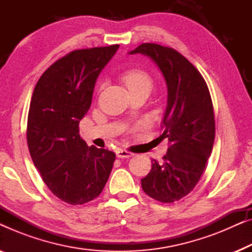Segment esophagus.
I'll use <instances>...</instances> for the list:
<instances>
[{"mask_svg": "<svg viewBox=\"0 0 252 252\" xmlns=\"http://www.w3.org/2000/svg\"><path fill=\"white\" fill-rule=\"evenodd\" d=\"M116 155H117V157H118V158H129V157L133 156L132 153H129V151L124 150V149L117 150Z\"/></svg>", "mask_w": 252, "mask_h": 252, "instance_id": "34e87169", "label": "esophagus"}]
</instances>
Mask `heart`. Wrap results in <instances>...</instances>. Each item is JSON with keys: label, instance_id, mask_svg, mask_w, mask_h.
<instances>
[{"label": "heart", "instance_id": "heart-1", "mask_svg": "<svg viewBox=\"0 0 252 252\" xmlns=\"http://www.w3.org/2000/svg\"><path fill=\"white\" fill-rule=\"evenodd\" d=\"M124 84L128 88L129 92L135 91L140 87H151L153 80H151L150 75L142 70H129L127 71L123 77Z\"/></svg>", "mask_w": 252, "mask_h": 252}]
</instances>
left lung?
Wrapping results in <instances>:
<instances>
[{
  "label": "left lung",
  "instance_id": "1",
  "mask_svg": "<svg viewBox=\"0 0 252 252\" xmlns=\"http://www.w3.org/2000/svg\"><path fill=\"white\" fill-rule=\"evenodd\" d=\"M129 54L150 57L166 82L167 106L161 137H166L170 147L163 163L153 159L141 185L154 199L173 203L197 185L212 153L216 124L211 96L197 68L177 50L142 43Z\"/></svg>",
  "mask_w": 252,
  "mask_h": 252
}]
</instances>
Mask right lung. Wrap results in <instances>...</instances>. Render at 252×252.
Segmentation results:
<instances>
[{
	"label": "right lung",
	"mask_w": 252,
	"mask_h": 252,
	"mask_svg": "<svg viewBox=\"0 0 252 252\" xmlns=\"http://www.w3.org/2000/svg\"><path fill=\"white\" fill-rule=\"evenodd\" d=\"M119 44L73 50L50 65L34 88L27 119V144L44 184L72 205L101 194L116 155L88 147L79 123L91 108L101 71Z\"/></svg>",
	"instance_id": "obj_1"
}]
</instances>
